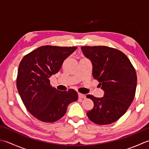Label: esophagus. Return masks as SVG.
<instances>
[{"mask_svg": "<svg viewBox=\"0 0 149 149\" xmlns=\"http://www.w3.org/2000/svg\"><path fill=\"white\" fill-rule=\"evenodd\" d=\"M78 96H79V98H81V99H84V98L86 97V95H85L80 93H78Z\"/></svg>", "mask_w": 149, "mask_h": 149, "instance_id": "1", "label": "esophagus"}]
</instances>
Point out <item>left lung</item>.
<instances>
[{"label": "left lung", "instance_id": "obj_1", "mask_svg": "<svg viewBox=\"0 0 149 149\" xmlns=\"http://www.w3.org/2000/svg\"><path fill=\"white\" fill-rule=\"evenodd\" d=\"M81 49L92 63V75L99 82L104 97L87 95L93 109L86 115L91 122L107 125L118 120L127 111L135 95L137 76L125 54L106 46H84Z\"/></svg>", "mask_w": 149, "mask_h": 149}]
</instances>
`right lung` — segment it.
Here are the masks:
<instances>
[{"mask_svg":"<svg viewBox=\"0 0 149 149\" xmlns=\"http://www.w3.org/2000/svg\"><path fill=\"white\" fill-rule=\"evenodd\" d=\"M77 48L42 46L21 60L17 78L18 93L28 111L40 121H57L65 115L69 104L77 100L76 91H59L52 87L49 80Z\"/></svg>","mask_w":149,"mask_h":149,"instance_id":"right-lung-1","label":"right lung"}]
</instances>
